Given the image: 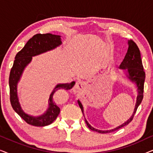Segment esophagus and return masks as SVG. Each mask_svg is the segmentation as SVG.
I'll list each match as a JSON object with an SVG mask.
<instances>
[{"mask_svg": "<svg viewBox=\"0 0 153 153\" xmlns=\"http://www.w3.org/2000/svg\"><path fill=\"white\" fill-rule=\"evenodd\" d=\"M84 83L82 82V81H77L76 83V84L74 85V93H79V91H81V89L83 88V87H84Z\"/></svg>", "mask_w": 153, "mask_h": 153, "instance_id": "obj_1", "label": "esophagus"}]
</instances>
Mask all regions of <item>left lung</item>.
Here are the masks:
<instances>
[{
	"label": "left lung",
	"mask_w": 153,
	"mask_h": 153,
	"mask_svg": "<svg viewBox=\"0 0 153 153\" xmlns=\"http://www.w3.org/2000/svg\"><path fill=\"white\" fill-rule=\"evenodd\" d=\"M127 43H128V49H127V52L125 56L124 60H123L122 63L120 65V69L123 70V74L125 75V76L131 83H134L137 88L138 94L133 114L126 122L123 123L122 125H119L118 127H116V128L109 129V130H100V129L94 128L93 127H92L89 124L88 122L86 120V119L85 118V121L88 127L91 130L97 131V132L101 134L109 133L111 132V131H116L117 129L125 126V125H128L132 120L134 116L135 113L137 110V108L139 107L140 104L141 103L142 100H143V87L144 81H145L146 79V74L145 72L143 71V65H142L141 53H140L139 48H138L137 45H136L134 42H133L132 40H128ZM78 104L83 114V106L79 100H78ZM83 116H84V115H83Z\"/></svg>",
	"instance_id": "obj_1"
}]
</instances>
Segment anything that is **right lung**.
I'll return each mask as SVG.
<instances>
[{
    "label": "right lung",
    "instance_id": "obj_1",
    "mask_svg": "<svg viewBox=\"0 0 153 153\" xmlns=\"http://www.w3.org/2000/svg\"><path fill=\"white\" fill-rule=\"evenodd\" d=\"M62 45L61 36L47 34H37L27 42L24 47L15 56L13 66L9 77L10 102L13 109L29 125L37 127H44L51 124L60 113V108L53 101V96L60 90H70L74 86L75 81L70 83H58L49 95V107L43 114L33 116L26 114L21 106L17 93V84L26 66L30 63L33 56L51 51Z\"/></svg>",
    "mask_w": 153,
    "mask_h": 153
}]
</instances>
